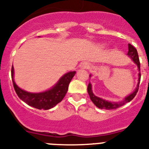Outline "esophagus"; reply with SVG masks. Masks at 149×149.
Instances as JSON below:
<instances>
[{"instance_id": "1", "label": "esophagus", "mask_w": 149, "mask_h": 149, "mask_svg": "<svg viewBox=\"0 0 149 149\" xmlns=\"http://www.w3.org/2000/svg\"><path fill=\"white\" fill-rule=\"evenodd\" d=\"M83 66L84 67V68H88L89 67V65H88V64H87V63H83Z\"/></svg>"}]
</instances>
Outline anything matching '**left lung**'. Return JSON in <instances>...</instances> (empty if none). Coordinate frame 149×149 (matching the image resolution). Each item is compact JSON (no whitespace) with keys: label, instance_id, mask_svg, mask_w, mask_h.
I'll list each match as a JSON object with an SVG mask.
<instances>
[{"label":"left lung","instance_id":"8db88e82","mask_svg":"<svg viewBox=\"0 0 149 149\" xmlns=\"http://www.w3.org/2000/svg\"><path fill=\"white\" fill-rule=\"evenodd\" d=\"M128 51L127 55L130 56L133 59V62H135L136 64L137 65L139 68V71L140 72V62H139V55L138 53H137V50L133 45L131 44H128ZM140 78H141V73L139 72V82L138 85H137L136 89L135 90V91L131 93L130 96H127V97L124 99V100L120 102H111L105 101V100H102L101 98L97 97L93 94L92 91V87H91V84L89 83L88 86H87V92L89 93V96L90 97V100H92V102L94 103V105L97 106L98 108H100L101 109H106V110H111V109H116L120 107L122 105H124V104L127 103L131 101L133 98L135 97L136 95L137 92L139 90V82H140Z\"/></svg>","mask_w":149,"mask_h":149}]
</instances>
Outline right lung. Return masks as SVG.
I'll use <instances>...</instances> for the list:
<instances>
[{"label":"right lung","instance_id":"add662e5","mask_svg":"<svg viewBox=\"0 0 149 149\" xmlns=\"http://www.w3.org/2000/svg\"><path fill=\"white\" fill-rule=\"evenodd\" d=\"M75 74V72H71L65 74L60 78L58 83L52 89L39 93H31L22 90L16 84L13 80V67L11 68V77L14 90L17 96L25 103L38 109H47L54 107L60 102L68 91V85L72 77Z\"/></svg>","mask_w":149,"mask_h":149}]
</instances>
